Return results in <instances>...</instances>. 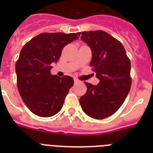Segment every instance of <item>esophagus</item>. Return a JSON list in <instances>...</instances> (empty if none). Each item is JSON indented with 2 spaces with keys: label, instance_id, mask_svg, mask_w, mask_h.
Segmentation results:
<instances>
[{
  "label": "esophagus",
  "instance_id": "esophagus-1",
  "mask_svg": "<svg viewBox=\"0 0 153 153\" xmlns=\"http://www.w3.org/2000/svg\"><path fill=\"white\" fill-rule=\"evenodd\" d=\"M79 81L77 79H74V83H75V84H76V83H79Z\"/></svg>",
  "mask_w": 153,
  "mask_h": 153
}]
</instances>
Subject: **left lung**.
Listing matches in <instances>:
<instances>
[{
    "label": "left lung",
    "mask_w": 153,
    "mask_h": 153,
    "mask_svg": "<svg viewBox=\"0 0 153 153\" xmlns=\"http://www.w3.org/2000/svg\"><path fill=\"white\" fill-rule=\"evenodd\" d=\"M77 34L91 48L90 67L100 79L96 86L85 82L87 90L79 103L89 117L102 120L120 109L130 90V60L123 44L105 31H83Z\"/></svg>",
    "instance_id": "left-lung-1"
}]
</instances>
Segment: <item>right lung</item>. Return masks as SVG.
Segmentation results:
<instances>
[{"instance_id": "obj_1", "label": "right lung", "mask_w": 153, "mask_h": 153, "mask_svg": "<svg viewBox=\"0 0 153 153\" xmlns=\"http://www.w3.org/2000/svg\"><path fill=\"white\" fill-rule=\"evenodd\" d=\"M77 33H43L27 42L16 62L17 86L25 105L35 115L50 117L62 109L74 85L69 76L52 75L51 63L57 62L67 44L78 39Z\"/></svg>"}]
</instances>
